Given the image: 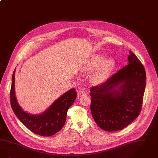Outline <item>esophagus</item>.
I'll return each mask as SVG.
<instances>
[{
  "mask_svg": "<svg viewBox=\"0 0 158 158\" xmlns=\"http://www.w3.org/2000/svg\"><path fill=\"white\" fill-rule=\"evenodd\" d=\"M86 95V93L84 90H79L77 93V97L81 98L82 96H85Z\"/></svg>",
  "mask_w": 158,
  "mask_h": 158,
  "instance_id": "obj_1",
  "label": "esophagus"
}]
</instances>
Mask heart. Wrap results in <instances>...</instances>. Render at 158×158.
Returning a JSON list of instances; mask_svg holds the SVG:
<instances>
[{"mask_svg":"<svg viewBox=\"0 0 158 158\" xmlns=\"http://www.w3.org/2000/svg\"><path fill=\"white\" fill-rule=\"evenodd\" d=\"M115 62L112 57H108L103 59V56L98 55L91 64L89 70L92 71L98 67L92 76V80L95 83L103 82L109 75L114 66Z\"/></svg>","mask_w":158,"mask_h":158,"instance_id":"obj_1","label":"heart"}]
</instances>
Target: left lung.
I'll return each instance as SVG.
<instances>
[{"instance_id":"8db88e82","label":"left lung","mask_w":158,"mask_h":158,"mask_svg":"<svg viewBox=\"0 0 158 158\" xmlns=\"http://www.w3.org/2000/svg\"><path fill=\"white\" fill-rule=\"evenodd\" d=\"M129 52L128 64L90 90L92 115L97 125L108 132L125 127L139 116L142 108L145 70L132 52Z\"/></svg>"}]
</instances>
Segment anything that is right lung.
<instances>
[{"instance_id":"obj_1","label":"right lung","mask_w":158,"mask_h":158,"mask_svg":"<svg viewBox=\"0 0 158 158\" xmlns=\"http://www.w3.org/2000/svg\"><path fill=\"white\" fill-rule=\"evenodd\" d=\"M15 71L13 73L10 89V104L19 120L31 132L42 136H49L60 131L64 126L68 110L76 98V90L71 89L57 98L44 112L33 114L26 112L19 105L15 89Z\"/></svg>"}]
</instances>
